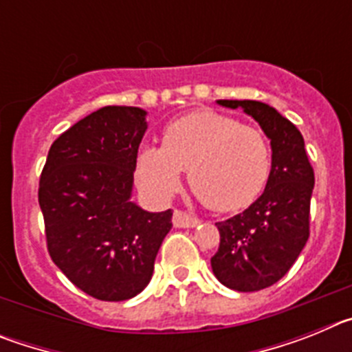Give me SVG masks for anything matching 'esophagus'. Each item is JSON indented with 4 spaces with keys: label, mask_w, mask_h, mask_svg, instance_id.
<instances>
[{
    "label": "esophagus",
    "mask_w": 352,
    "mask_h": 352,
    "mask_svg": "<svg viewBox=\"0 0 352 352\" xmlns=\"http://www.w3.org/2000/svg\"><path fill=\"white\" fill-rule=\"evenodd\" d=\"M173 223L174 227H182V229H188V227H195L201 223V220L197 219V217H194V214L186 213V211H182V210H176L173 214Z\"/></svg>",
    "instance_id": "34e87169"
}]
</instances>
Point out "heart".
Listing matches in <instances>:
<instances>
[{
  "label": "heart",
  "instance_id": "heart-1",
  "mask_svg": "<svg viewBox=\"0 0 352 352\" xmlns=\"http://www.w3.org/2000/svg\"><path fill=\"white\" fill-rule=\"evenodd\" d=\"M188 169L192 190L214 211H238L259 197L272 173V148L256 126L210 109L170 121L162 146L139 151L135 178L153 199L174 194Z\"/></svg>",
  "mask_w": 352,
  "mask_h": 352
}]
</instances>
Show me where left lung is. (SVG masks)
<instances>
[{
    "mask_svg": "<svg viewBox=\"0 0 352 352\" xmlns=\"http://www.w3.org/2000/svg\"><path fill=\"white\" fill-rule=\"evenodd\" d=\"M243 109L272 144V173L263 195L243 213L217 223L219 252L211 257L214 276L226 287L254 292L278 282L309 239L314 169L300 130L275 107L257 100H217Z\"/></svg>",
    "mask_w": 352,
    "mask_h": 352,
    "instance_id": "left-lung-1",
    "label": "left lung"
}]
</instances>
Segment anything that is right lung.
<instances>
[{
  "instance_id": "add662e5",
  "label": "right lung",
  "mask_w": 352,
  "mask_h": 352,
  "mask_svg": "<svg viewBox=\"0 0 352 352\" xmlns=\"http://www.w3.org/2000/svg\"><path fill=\"white\" fill-rule=\"evenodd\" d=\"M146 111L107 105L52 142L38 203L51 259L68 280L102 301L138 296L173 227V211L132 203Z\"/></svg>"
}]
</instances>
